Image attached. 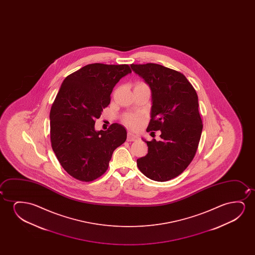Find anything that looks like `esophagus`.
<instances>
[{"mask_svg":"<svg viewBox=\"0 0 255 255\" xmlns=\"http://www.w3.org/2000/svg\"><path fill=\"white\" fill-rule=\"evenodd\" d=\"M138 139V136L135 135V134H133L132 132H128L127 133V140L128 141H135V140Z\"/></svg>","mask_w":255,"mask_h":255,"instance_id":"34e87169","label":"esophagus"}]
</instances>
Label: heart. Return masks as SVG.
Segmentation results:
<instances>
[{
    "label": "heart",
    "mask_w": 255,
    "mask_h": 255,
    "mask_svg": "<svg viewBox=\"0 0 255 255\" xmlns=\"http://www.w3.org/2000/svg\"><path fill=\"white\" fill-rule=\"evenodd\" d=\"M136 86H146L145 84L143 83H139L137 84ZM125 122H126L127 126L133 127V128H136L137 126L140 125V118L138 116L135 115H128L126 116V119H125Z\"/></svg>",
    "instance_id": "heart-1"
}]
</instances>
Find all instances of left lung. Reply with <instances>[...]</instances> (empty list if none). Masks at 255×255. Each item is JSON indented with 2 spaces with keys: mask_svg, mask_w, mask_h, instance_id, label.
<instances>
[{
  "mask_svg": "<svg viewBox=\"0 0 255 255\" xmlns=\"http://www.w3.org/2000/svg\"><path fill=\"white\" fill-rule=\"evenodd\" d=\"M151 91L150 121L147 131L160 130V140L143 141L148 153L136 159L147 178L158 182L181 174L195 156L202 132L199 99L183 74L156 63L130 64Z\"/></svg>",
  "mask_w": 255,
  "mask_h": 255,
  "instance_id": "obj_1",
  "label": "left lung"
}]
</instances>
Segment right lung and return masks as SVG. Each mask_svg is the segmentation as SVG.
I'll return each instance as SVG.
<instances>
[{
  "label": "right lung",
  "instance_id": "1",
  "mask_svg": "<svg viewBox=\"0 0 255 255\" xmlns=\"http://www.w3.org/2000/svg\"><path fill=\"white\" fill-rule=\"evenodd\" d=\"M129 73L127 64L92 63L63 80L49 113L50 141L60 164L73 178H99L113 151L126 142L124 126L113 124L107 130H96L95 119L108 106L116 84Z\"/></svg>",
  "mask_w": 255,
  "mask_h": 255
}]
</instances>
